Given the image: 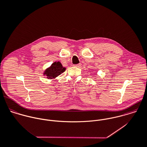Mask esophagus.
Returning a JSON list of instances; mask_svg holds the SVG:
<instances>
[{
    "label": "esophagus",
    "instance_id": "1",
    "mask_svg": "<svg viewBox=\"0 0 147 147\" xmlns=\"http://www.w3.org/2000/svg\"><path fill=\"white\" fill-rule=\"evenodd\" d=\"M81 65H82L81 63H79V64H75V65H74V66H75V67H78V68H80V67H81Z\"/></svg>",
    "mask_w": 147,
    "mask_h": 147
}]
</instances>
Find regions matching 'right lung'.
<instances>
[{
    "instance_id": "1",
    "label": "right lung",
    "mask_w": 147,
    "mask_h": 147,
    "mask_svg": "<svg viewBox=\"0 0 147 147\" xmlns=\"http://www.w3.org/2000/svg\"><path fill=\"white\" fill-rule=\"evenodd\" d=\"M65 69L66 68L63 67L60 61H55L45 69L43 75L46 76L48 79H53L63 73Z\"/></svg>"
}]
</instances>
